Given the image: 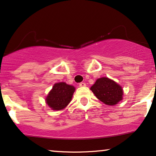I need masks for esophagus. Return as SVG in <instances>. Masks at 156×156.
<instances>
[{
    "label": "esophagus",
    "mask_w": 156,
    "mask_h": 156,
    "mask_svg": "<svg viewBox=\"0 0 156 156\" xmlns=\"http://www.w3.org/2000/svg\"><path fill=\"white\" fill-rule=\"evenodd\" d=\"M79 86L81 87H85L86 86V84H85V83H80V84H79Z\"/></svg>",
    "instance_id": "1"
}]
</instances>
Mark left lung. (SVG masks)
I'll list each match as a JSON object with an SVG mask.
<instances>
[{
    "label": "left lung",
    "mask_w": 156,
    "mask_h": 156,
    "mask_svg": "<svg viewBox=\"0 0 156 156\" xmlns=\"http://www.w3.org/2000/svg\"><path fill=\"white\" fill-rule=\"evenodd\" d=\"M90 90L101 102L107 105H117L122 100V87L108 78H98Z\"/></svg>",
    "instance_id": "obj_1"
}]
</instances>
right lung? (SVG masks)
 Instances as JSON below:
<instances>
[{"mask_svg":"<svg viewBox=\"0 0 156 156\" xmlns=\"http://www.w3.org/2000/svg\"><path fill=\"white\" fill-rule=\"evenodd\" d=\"M74 91L73 85L63 82L55 83L46 98V102L53 110H61L71 102Z\"/></svg>","mask_w":156,"mask_h":156,"instance_id":"add662e5","label":"right lung"}]
</instances>
